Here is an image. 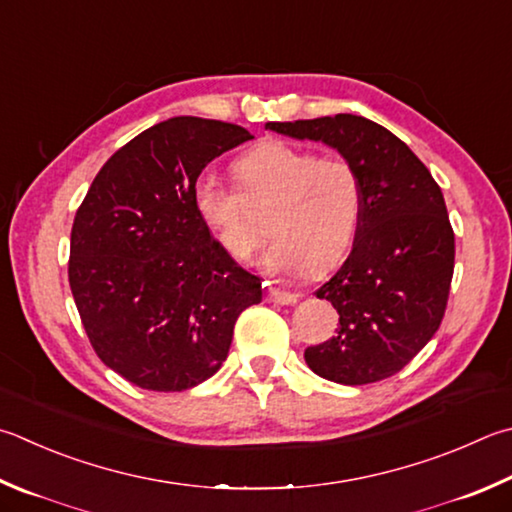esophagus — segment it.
<instances>
[{"label":"esophagus","mask_w":512,"mask_h":512,"mask_svg":"<svg viewBox=\"0 0 512 512\" xmlns=\"http://www.w3.org/2000/svg\"><path fill=\"white\" fill-rule=\"evenodd\" d=\"M266 300L273 302V304H295L297 300H300V295L282 291V288H277V286H268L266 288Z\"/></svg>","instance_id":"1"}]
</instances>
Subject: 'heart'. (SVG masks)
<instances>
[{"label": "heart", "mask_w": 512, "mask_h": 512, "mask_svg": "<svg viewBox=\"0 0 512 512\" xmlns=\"http://www.w3.org/2000/svg\"><path fill=\"white\" fill-rule=\"evenodd\" d=\"M238 192L208 179L192 190L194 212L230 257L248 259L266 239V228L250 217L268 212L275 237L264 257L275 273L320 275L349 253L362 212V181L342 156H315L284 141H262L232 163Z\"/></svg>", "instance_id": "b5f03b06"}]
</instances>
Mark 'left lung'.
I'll return each mask as SVG.
<instances>
[{
  "label": "left lung",
  "instance_id": "8db88e82",
  "mask_svg": "<svg viewBox=\"0 0 512 512\" xmlns=\"http://www.w3.org/2000/svg\"><path fill=\"white\" fill-rule=\"evenodd\" d=\"M266 129L322 141L362 181L351 253L315 291L338 311L340 327L331 340L306 347V365L340 385L398 374L432 340L448 306L454 232L441 188L410 147L374 120L336 114Z\"/></svg>",
  "mask_w": 512,
  "mask_h": 512
}]
</instances>
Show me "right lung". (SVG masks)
I'll return each instance as SVG.
<instances>
[{"label":"right lung","instance_id":"obj_1","mask_svg":"<svg viewBox=\"0 0 512 512\" xmlns=\"http://www.w3.org/2000/svg\"><path fill=\"white\" fill-rule=\"evenodd\" d=\"M239 125L176 116L145 129L96 174L71 228L69 284L91 347L152 392L217 374L239 313L262 302L194 212L212 159L250 141Z\"/></svg>","mask_w":512,"mask_h":512}]
</instances>
